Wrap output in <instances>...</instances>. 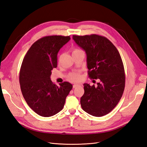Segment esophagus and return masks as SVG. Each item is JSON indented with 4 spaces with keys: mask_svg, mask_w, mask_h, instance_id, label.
<instances>
[{
    "mask_svg": "<svg viewBox=\"0 0 147 147\" xmlns=\"http://www.w3.org/2000/svg\"><path fill=\"white\" fill-rule=\"evenodd\" d=\"M79 86H80V84H74V85H73V88H77V87H78Z\"/></svg>",
    "mask_w": 147,
    "mask_h": 147,
    "instance_id": "obj_1",
    "label": "esophagus"
}]
</instances>
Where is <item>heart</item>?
<instances>
[{
  "label": "heart",
  "mask_w": 147,
  "mask_h": 147,
  "mask_svg": "<svg viewBox=\"0 0 147 147\" xmlns=\"http://www.w3.org/2000/svg\"><path fill=\"white\" fill-rule=\"evenodd\" d=\"M80 51H82V50H79V49L75 48L73 50L72 54L73 53L78 52ZM69 79L70 80L72 81V82H78L80 80V74L79 73H77V72H74V73L70 74L69 75Z\"/></svg>",
  "instance_id": "1"
}]
</instances>
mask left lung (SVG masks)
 <instances>
[{
  "label": "left lung",
  "mask_w": 147,
  "mask_h": 147,
  "mask_svg": "<svg viewBox=\"0 0 147 147\" xmlns=\"http://www.w3.org/2000/svg\"><path fill=\"white\" fill-rule=\"evenodd\" d=\"M73 39L86 54L89 77L99 79L97 86L84 83L81 97L83 110L92 116H104L118 104L125 86V74L121 56L113 44L96 34L73 35Z\"/></svg>",
  "instance_id": "left-lung-1"
}]
</instances>
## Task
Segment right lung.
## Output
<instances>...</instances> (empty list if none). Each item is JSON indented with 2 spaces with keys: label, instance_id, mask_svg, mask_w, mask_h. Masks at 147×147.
I'll return each instance as SVG.
<instances>
[{
  "label": "right lung",
  "instance_id": "1",
  "mask_svg": "<svg viewBox=\"0 0 147 147\" xmlns=\"http://www.w3.org/2000/svg\"><path fill=\"white\" fill-rule=\"evenodd\" d=\"M70 36L51 35L38 39L30 47L22 63L20 83L28 105L40 116L50 117L63 109L72 84L64 82L57 86L50 76L57 67V53Z\"/></svg>",
  "mask_w": 147,
  "mask_h": 147
}]
</instances>
